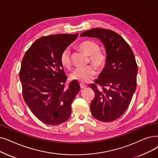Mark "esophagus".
<instances>
[{"label": "esophagus", "instance_id": "34e87169", "mask_svg": "<svg viewBox=\"0 0 158 158\" xmlns=\"http://www.w3.org/2000/svg\"><path fill=\"white\" fill-rule=\"evenodd\" d=\"M80 87L81 89H84L86 87V85H85V84H83V83H80Z\"/></svg>", "mask_w": 158, "mask_h": 158}]
</instances>
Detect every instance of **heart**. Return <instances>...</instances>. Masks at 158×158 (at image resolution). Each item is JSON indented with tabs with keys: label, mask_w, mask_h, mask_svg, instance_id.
Here are the masks:
<instances>
[{
	"label": "heart",
	"mask_w": 158,
	"mask_h": 158,
	"mask_svg": "<svg viewBox=\"0 0 158 158\" xmlns=\"http://www.w3.org/2000/svg\"><path fill=\"white\" fill-rule=\"evenodd\" d=\"M79 49L89 56L90 62L96 68L101 69L106 63L107 57L105 53L100 51L99 45L92 40H85L78 45ZM60 63L66 68H70L72 66V55L69 48L64 49L60 57ZM96 74L95 68L92 66L77 68L71 73L70 77L73 80L82 83L90 81Z\"/></svg>",
	"instance_id": "b5f03b06"
}]
</instances>
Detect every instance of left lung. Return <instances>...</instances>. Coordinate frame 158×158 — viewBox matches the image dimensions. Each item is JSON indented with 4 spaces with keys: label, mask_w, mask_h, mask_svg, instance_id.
<instances>
[{
    "label": "left lung",
    "mask_w": 158,
    "mask_h": 158,
    "mask_svg": "<svg viewBox=\"0 0 158 158\" xmlns=\"http://www.w3.org/2000/svg\"><path fill=\"white\" fill-rule=\"evenodd\" d=\"M81 37L97 38L105 46L106 63L95 84L89 85L95 92L90 111L96 119L113 121L125 112L135 91L138 65L134 54L125 39L110 30L93 28Z\"/></svg>",
    "instance_id": "8db88e82"
}]
</instances>
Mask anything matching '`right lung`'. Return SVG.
Listing matches in <instances>:
<instances>
[{"label":"right lung","instance_id":"add662e5","mask_svg":"<svg viewBox=\"0 0 158 158\" xmlns=\"http://www.w3.org/2000/svg\"><path fill=\"white\" fill-rule=\"evenodd\" d=\"M79 33L56 34L36 40L26 52L19 73L23 95L41 122L58 125L70 118L71 105L80 90L77 81L67 79L60 57Z\"/></svg>","mask_w":158,"mask_h":158}]
</instances>
